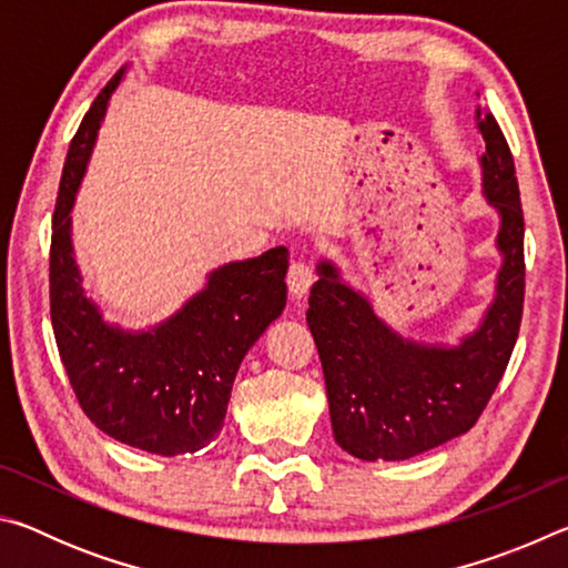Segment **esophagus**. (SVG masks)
<instances>
[{
  "label": "esophagus",
  "instance_id": "1",
  "mask_svg": "<svg viewBox=\"0 0 568 568\" xmlns=\"http://www.w3.org/2000/svg\"><path fill=\"white\" fill-rule=\"evenodd\" d=\"M287 285H291L293 301H303L313 285V271L305 261H295L291 265V273H287Z\"/></svg>",
  "mask_w": 568,
  "mask_h": 568
}]
</instances>
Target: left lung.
<instances>
[{"label": "left lung", "mask_w": 568, "mask_h": 568, "mask_svg": "<svg viewBox=\"0 0 568 568\" xmlns=\"http://www.w3.org/2000/svg\"><path fill=\"white\" fill-rule=\"evenodd\" d=\"M486 142L480 192L498 215L501 265L494 297L458 343L406 338L378 318L371 297L343 281L331 257L315 265L307 328L318 345L335 444L363 460H406L464 436L501 381L524 311V213L511 150L478 104Z\"/></svg>", "instance_id": "left-lung-1"}]
</instances>
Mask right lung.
<instances>
[{
  "label": "right lung",
  "instance_id": "obj_1",
  "mask_svg": "<svg viewBox=\"0 0 568 568\" xmlns=\"http://www.w3.org/2000/svg\"><path fill=\"white\" fill-rule=\"evenodd\" d=\"M112 77L77 130L52 217L50 313L67 376L88 418L120 444L158 456L195 454L220 436L240 363L287 301V247L213 267L170 318L148 328L104 321L82 287L72 207L98 142Z\"/></svg>",
  "mask_w": 568,
  "mask_h": 568
}]
</instances>
